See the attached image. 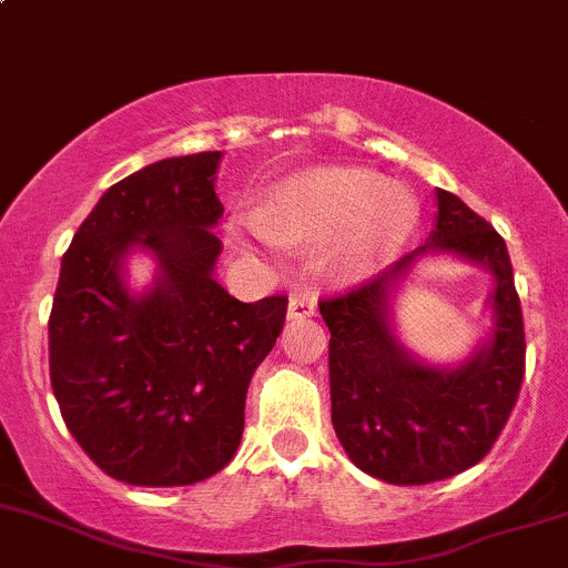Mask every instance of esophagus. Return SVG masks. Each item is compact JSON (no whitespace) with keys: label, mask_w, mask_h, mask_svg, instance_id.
I'll return each instance as SVG.
<instances>
[{"label":"esophagus","mask_w":568,"mask_h":568,"mask_svg":"<svg viewBox=\"0 0 568 568\" xmlns=\"http://www.w3.org/2000/svg\"><path fill=\"white\" fill-rule=\"evenodd\" d=\"M317 313V302L313 296L294 294L288 298V317L291 321H304V317H313Z\"/></svg>","instance_id":"obj_1"}]
</instances>
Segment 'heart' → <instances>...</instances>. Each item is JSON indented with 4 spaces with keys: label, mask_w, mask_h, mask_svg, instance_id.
<instances>
[{
    "label": "heart",
    "mask_w": 568,
    "mask_h": 568,
    "mask_svg": "<svg viewBox=\"0 0 568 568\" xmlns=\"http://www.w3.org/2000/svg\"><path fill=\"white\" fill-rule=\"evenodd\" d=\"M417 226V199L364 166H317L242 215L232 234L245 251L274 253L280 245H328L326 261L358 277L388 261Z\"/></svg>",
    "instance_id": "obj_1"
}]
</instances>
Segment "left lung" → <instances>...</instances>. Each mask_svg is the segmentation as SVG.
<instances>
[{
	"label": "left lung",
	"instance_id": "8db88e82",
	"mask_svg": "<svg viewBox=\"0 0 568 568\" xmlns=\"http://www.w3.org/2000/svg\"><path fill=\"white\" fill-rule=\"evenodd\" d=\"M447 254L495 277L491 332L458 365H432L397 336L395 298L408 272ZM326 321L332 423L347 458L390 485L460 475L494 447L523 383L526 336L504 240L450 191L436 189L428 240L345 296L317 304Z\"/></svg>",
	"mask_w": 568,
	"mask_h": 568
}]
</instances>
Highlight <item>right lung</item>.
I'll list each match as a JSON object with an SVG mask.
<instances>
[{"instance_id": "right-lung-1", "label": "right lung", "mask_w": 568, "mask_h": 568, "mask_svg": "<svg viewBox=\"0 0 568 568\" xmlns=\"http://www.w3.org/2000/svg\"><path fill=\"white\" fill-rule=\"evenodd\" d=\"M223 153L142 166L102 193L61 258L48 345L70 434L104 475L145 488L213 477L240 447L255 366L285 323L288 296L255 304L215 280ZM151 254L134 292L128 255Z\"/></svg>"}]
</instances>
